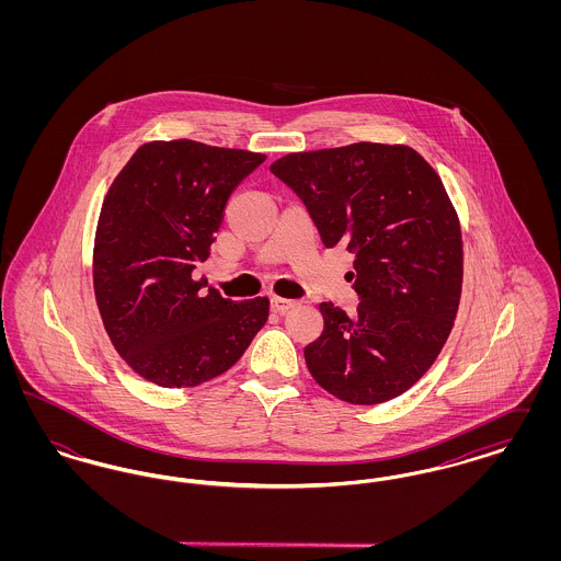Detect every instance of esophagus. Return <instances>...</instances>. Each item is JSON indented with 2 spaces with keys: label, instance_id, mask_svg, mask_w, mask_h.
Wrapping results in <instances>:
<instances>
[{
  "label": "esophagus",
  "instance_id": "esophagus-1",
  "mask_svg": "<svg viewBox=\"0 0 561 561\" xmlns=\"http://www.w3.org/2000/svg\"><path fill=\"white\" fill-rule=\"evenodd\" d=\"M294 305H296V300H290V298L271 296V311H275V313H286L288 309H293Z\"/></svg>",
  "mask_w": 561,
  "mask_h": 561
}]
</instances>
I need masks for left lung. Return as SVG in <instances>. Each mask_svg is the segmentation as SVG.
<instances>
[{
    "label": "left lung",
    "mask_w": 561,
    "mask_h": 561,
    "mask_svg": "<svg viewBox=\"0 0 561 561\" xmlns=\"http://www.w3.org/2000/svg\"><path fill=\"white\" fill-rule=\"evenodd\" d=\"M271 172L300 197L325 248L355 254L357 316L321 302L309 373L348 403L398 398L431 368L458 311L462 240L442 179L414 149L380 142L290 153Z\"/></svg>",
    "instance_id": "8db88e82"
}]
</instances>
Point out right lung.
<instances>
[{
	"label": "right lung",
	"mask_w": 561,
	"mask_h": 561,
	"mask_svg": "<svg viewBox=\"0 0 561 561\" xmlns=\"http://www.w3.org/2000/svg\"><path fill=\"white\" fill-rule=\"evenodd\" d=\"M263 153L195 140L142 145L108 188L94 241V294L108 339L142 378L195 387L229 370L265 325L267 298L229 300L191 277L227 199Z\"/></svg>",
	"instance_id": "right-lung-1"
}]
</instances>
